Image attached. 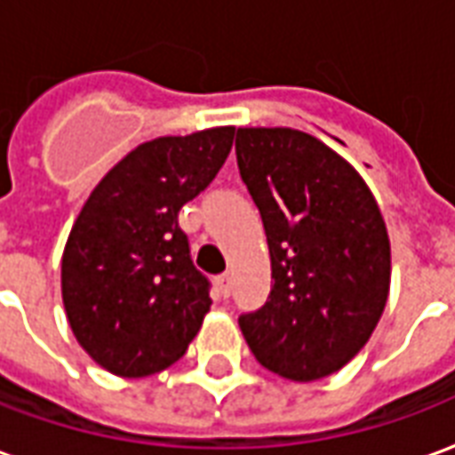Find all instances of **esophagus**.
Returning a JSON list of instances; mask_svg holds the SVG:
<instances>
[{"mask_svg":"<svg viewBox=\"0 0 455 455\" xmlns=\"http://www.w3.org/2000/svg\"><path fill=\"white\" fill-rule=\"evenodd\" d=\"M215 283H218V291H220V296L228 298L232 291V276L230 274H220V276L215 278Z\"/></svg>","mask_w":455,"mask_h":455,"instance_id":"1","label":"esophagus"}]
</instances>
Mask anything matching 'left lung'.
<instances>
[{
	"instance_id": "obj_1",
	"label": "left lung",
	"mask_w": 455,
	"mask_h": 455,
	"mask_svg": "<svg viewBox=\"0 0 455 455\" xmlns=\"http://www.w3.org/2000/svg\"><path fill=\"white\" fill-rule=\"evenodd\" d=\"M237 167L271 254V293L240 330L254 359L288 380H317L376 330L390 288V242L366 181L293 128H237Z\"/></svg>"
}]
</instances>
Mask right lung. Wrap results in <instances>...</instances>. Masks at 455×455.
<instances>
[{
    "instance_id": "1",
    "label": "right lung",
    "mask_w": 455,
    "mask_h": 455,
    "mask_svg": "<svg viewBox=\"0 0 455 455\" xmlns=\"http://www.w3.org/2000/svg\"><path fill=\"white\" fill-rule=\"evenodd\" d=\"M235 128L142 142L106 174L72 225L62 303L89 356L123 378L164 371L187 354L211 307L194 267L184 204L208 188Z\"/></svg>"
}]
</instances>
